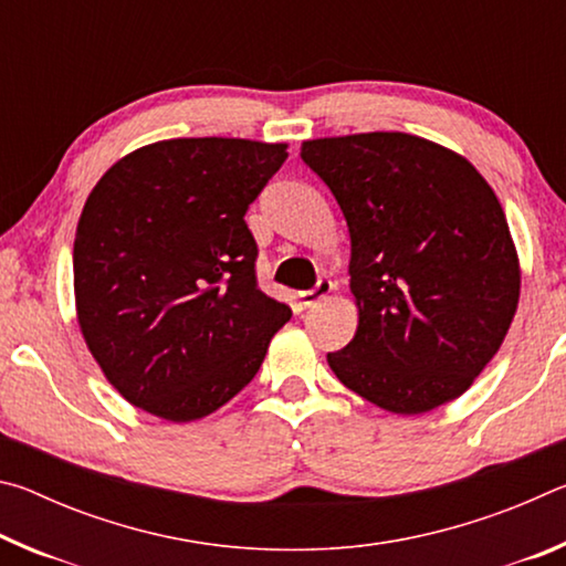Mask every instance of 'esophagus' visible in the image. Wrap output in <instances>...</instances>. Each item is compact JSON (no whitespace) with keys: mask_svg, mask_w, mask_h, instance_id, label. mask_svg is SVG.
<instances>
[{"mask_svg":"<svg viewBox=\"0 0 566 566\" xmlns=\"http://www.w3.org/2000/svg\"><path fill=\"white\" fill-rule=\"evenodd\" d=\"M334 284L329 280H319L317 286L314 290H306V292H300V304L302 306H317L319 302L327 300V296L332 294Z\"/></svg>","mask_w":566,"mask_h":566,"instance_id":"1","label":"esophagus"}]
</instances>
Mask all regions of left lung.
I'll list each match as a JSON object with an SVG mask.
<instances>
[{
    "label": "left lung",
    "mask_w": 566,
    "mask_h": 566,
    "mask_svg": "<svg viewBox=\"0 0 566 566\" xmlns=\"http://www.w3.org/2000/svg\"><path fill=\"white\" fill-rule=\"evenodd\" d=\"M349 227L354 339L327 354L344 387L424 415L472 387L502 347L522 270L504 209L474 165L405 132L302 142Z\"/></svg>",
    "instance_id": "8db88e82"
}]
</instances>
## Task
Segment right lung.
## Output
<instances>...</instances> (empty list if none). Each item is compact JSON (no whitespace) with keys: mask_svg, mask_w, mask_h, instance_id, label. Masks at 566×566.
<instances>
[{"mask_svg":"<svg viewBox=\"0 0 566 566\" xmlns=\"http://www.w3.org/2000/svg\"><path fill=\"white\" fill-rule=\"evenodd\" d=\"M286 145L161 139L112 165L74 237V304L109 385L167 421H195L260 371L292 310L256 286L244 222Z\"/></svg>","mask_w":566,"mask_h":566,"instance_id":"obj_1","label":"right lung"}]
</instances>
